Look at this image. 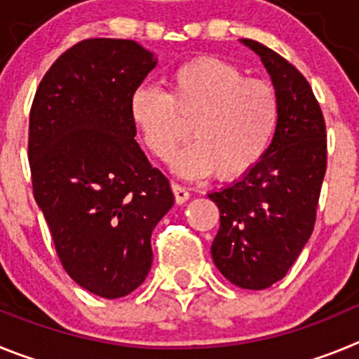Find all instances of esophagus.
Masks as SVG:
<instances>
[{
    "mask_svg": "<svg viewBox=\"0 0 359 359\" xmlns=\"http://www.w3.org/2000/svg\"><path fill=\"white\" fill-rule=\"evenodd\" d=\"M172 192H174V198H176L177 205H183L185 201H189L190 194H189V190H187L185 187L177 185V183H172Z\"/></svg>",
    "mask_w": 359,
    "mask_h": 359,
    "instance_id": "obj_1",
    "label": "esophagus"
}]
</instances>
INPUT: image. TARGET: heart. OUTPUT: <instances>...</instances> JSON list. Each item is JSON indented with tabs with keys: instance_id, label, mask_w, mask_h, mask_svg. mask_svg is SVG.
Masks as SVG:
<instances>
[{
	"instance_id": "obj_1",
	"label": "heart",
	"mask_w": 359,
	"mask_h": 359,
	"mask_svg": "<svg viewBox=\"0 0 359 359\" xmlns=\"http://www.w3.org/2000/svg\"><path fill=\"white\" fill-rule=\"evenodd\" d=\"M278 98L268 82L224 59L198 57L174 68L169 93L142 84L129 98V116L147 151L167 160L190 135L194 140L170 160L174 172L199 180L215 172L237 180L255 167L273 140Z\"/></svg>"
}]
</instances>
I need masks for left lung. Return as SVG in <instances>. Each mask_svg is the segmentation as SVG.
<instances>
[{
    "mask_svg": "<svg viewBox=\"0 0 359 359\" xmlns=\"http://www.w3.org/2000/svg\"><path fill=\"white\" fill-rule=\"evenodd\" d=\"M278 98L273 140L250 172L208 198L221 212L212 259L244 290H266L286 277L313 233L325 167L327 135L309 82L293 65L252 39Z\"/></svg>",
    "mask_w": 359,
    "mask_h": 359,
    "instance_id": "obj_1",
    "label": "left lung"
}]
</instances>
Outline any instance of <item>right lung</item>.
<instances>
[{"instance_id":"add662e5","label":"right lung","mask_w":359,"mask_h":359,"mask_svg":"<svg viewBox=\"0 0 359 359\" xmlns=\"http://www.w3.org/2000/svg\"><path fill=\"white\" fill-rule=\"evenodd\" d=\"M156 65L136 41L84 39L53 62L30 109L34 198L66 273L102 298L145 280L151 233L174 205L129 116L133 91Z\"/></svg>"}]
</instances>
